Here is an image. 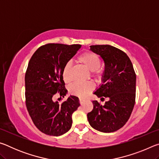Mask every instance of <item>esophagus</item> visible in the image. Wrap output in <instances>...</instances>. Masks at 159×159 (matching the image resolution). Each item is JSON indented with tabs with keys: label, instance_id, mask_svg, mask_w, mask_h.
Masks as SVG:
<instances>
[{
	"label": "esophagus",
	"instance_id": "obj_1",
	"mask_svg": "<svg viewBox=\"0 0 159 159\" xmlns=\"http://www.w3.org/2000/svg\"><path fill=\"white\" fill-rule=\"evenodd\" d=\"M85 99H82V98L79 99V102H80V104H83L85 102Z\"/></svg>",
	"mask_w": 159,
	"mask_h": 159
}]
</instances>
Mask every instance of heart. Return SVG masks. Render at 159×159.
I'll list each match as a JSON object with an SVG mask.
<instances>
[{
	"instance_id": "obj_1",
	"label": "heart",
	"mask_w": 159,
	"mask_h": 159,
	"mask_svg": "<svg viewBox=\"0 0 159 159\" xmlns=\"http://www.w3.org/2000/svg\"><path fill=\"white\" fill-rule=\"evenodd\" d=\"M78 60L80 63L87 67V68L91 71L93 76L95 78L100 77L102 74V71L99 66L101 64L100 58L97 54L94 53L90 51H87L82 53L80 55ZM71 61H67L64 64L62 69V79L64 81L69 83L71 81ZM95 85L92 82H86V83H74L70 86L69 88V92L72 95L79 96V97H85L88 95L91 91L94 90Z\"/></svg>"
}]
</instances>
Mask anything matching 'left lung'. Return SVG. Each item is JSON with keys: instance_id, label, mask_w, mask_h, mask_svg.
<instances>
[{"instance_id": "obj_1", "label": "left lung", "mask_w": 159, "mask_h": 159, "mask_svg": "<svg viewBox=\"0 0 159 159\" xmlns=\"http://www.w3.org/2000/svg\"><path fill=\"white\" fill-rule=\"evenodd\" d=\"M90 50L103 59L104 72L102 84L94 94L101 105L93 101V109L87 116L90 125L103 133H112L122 128L130 118L135 104L136 74L128 56L109 45H91Z\"/></svg>"}]
</instances>
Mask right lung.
<instances>
[{"label":"right lung","instance_id":"obj_1","mask_svg":"<svg viewBox=\"0 0 159 159\" xmlns=\"http://www.w3.org/2000/svg\"><path fill=\"white\" fill-rule=\"evenodd\" d=\"M81 45L48 43L38 48L29 61L25 74V102L36 128L48 135L60 136L69 130L72 114L80 106L79 98L70 96L61 103L53 101L67 90L62 69Z\"/></svg>","mask_w":159,"mask_h":159}]
</instances>
